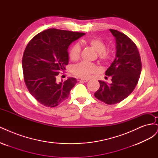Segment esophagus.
<instances>
[{"instance_id":"34e87169","label":"esophagus","mask_w":158,"mask_h":158,"mask_svg":"<svg viewBox=\"0 0 158 158\" xmlns=\"http://www.w3.org/2000/svg\"><path fill=\"white\" fill-rule=\"evenodd\" d=\"M78 81L80 82H87L88 81V80H87V79H78Z\"/></svg>"}]
</instances>
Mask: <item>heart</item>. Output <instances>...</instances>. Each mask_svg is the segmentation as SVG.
<instances>
[{
  "mask_svg": "<svg viewBox=\"0 0 158 158\" xmlns=\"http://www.w3.org/2000/svg\"><path fill=\"white\" fill-rule=\"evenodd\" d=\"M85 43L98 52V57L101 61L106 63L111 59V52L109 50L106 49V45L102 40L98 39V38H92V39L85 41ZM80 48L78 45H74L71 47L69 56L72 60H78L80 57ZM96 71V66L92 63H85V62L75 65L73 69L74 74L82 78H89Z\"/></svg>",
  "mask_w": 158,
  "mask_h": 158,
  "instance_id": "heart-1",
  "label": "heart"
}]
</instances>
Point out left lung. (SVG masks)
Instances as JSON below:
<instances>
[{
	"label": "left lung",
	"instance_id": "8db88e82",
	"mask_svg": "<svg viewBox=\"0 0 158 158\" xmlns=\"http://www.w3.org/2000/svg\"><path fill=\"white\" fill-rule=\"evenodd\" d=\"M109 31L116 41L115 59L106 72V76H111V83L99 80V89L94 95L100 101L112 105L121 102L132 92L140 78L142 63L135 43L120 31Z\"/></svg>",
	"mask_w": 158,
	"mask_h": 158
}]
</instances>
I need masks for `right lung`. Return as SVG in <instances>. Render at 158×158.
<instances>
[{
	"instance_id": "obj_1",
	"label": "right lung",
	"mask_w": 158,
	"mask_h": 158,
	"mask_svg": "<svg viewBox=\"0 0 158 158\" xmlns=\"http://www.w3.org/2000/svg\"><path fill=\"white\" fill-rule=\"evenodd\" d=\"M85 35L51 28L38 33L23 52V78L30 93L38 102L54 107L68 98L77 80L69 78L56 82V76L69 63V45Z\"/></svg>"
}]
</instances>
